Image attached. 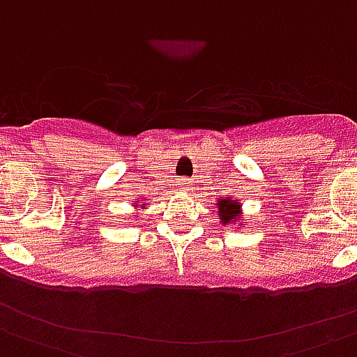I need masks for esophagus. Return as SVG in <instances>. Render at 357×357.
Returning <instances> with one entry per match:
<instances>
[{"label":"esophagus","mask_w":357,"mask_h":357,"mask_svg":"<svg viewBox=\"0 0 357 357\" xmlns=\"http://www.w3.org/2000/svg\"><path fill=\"white\" fill-rule=\"evenodd\" d=\"M181 190H184V192H186V190H192V184L184 178V181L181 182Z\"/></svg>","instance_id":"1"}]
</instances>
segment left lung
<instances>
[{
    "instance_id": "1",
    "label": "left lung",
    "mask_w": 357,
    "mask_h": 357,
    "mask_svg": "<svg viewBox=\"0 0 357 357\" xmlns=\"http://www.w3.org/2000/svg\"><path fill=\"white\" fill-rule=\"evenodd\" d=\"M217 215L220 218L222 225H232L241 228V218H243V211H241V204L239 199L234 197H222L217 202Z\"/></svg>"
}]
</instances>
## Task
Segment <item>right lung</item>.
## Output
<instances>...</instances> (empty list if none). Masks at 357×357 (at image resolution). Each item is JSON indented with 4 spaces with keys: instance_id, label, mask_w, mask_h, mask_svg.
<instances>
[{
    "instance_id": "right-lung-1",
    "label": "right lung",
    "mask_w": 357,
    "mask_h": 357,
    "mask_svg": "<svg viewBox=\"0 0 357 357\" xmlns=\"http://www.w3.org/2000/svg\"><path fill=\"white\" fill-rule=\"evenodd\" d=\"M146 205L148 204H140V199H137V202H132V207H135V209H139V207H142V209H144Z\"/></svg>"
}]
</instances>
